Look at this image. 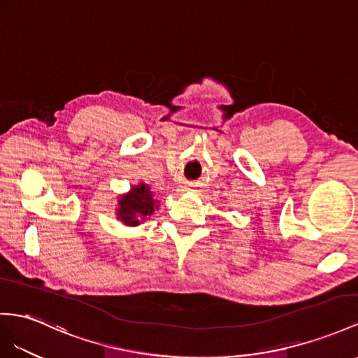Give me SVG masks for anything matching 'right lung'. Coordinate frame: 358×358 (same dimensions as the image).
<instances>
[{"label": "right lung", "mask_w": 358, "mask_h": 358, "mask_svg": "<svg viewBox=\"0 0 358 358\" xmlns=\"http://www.w3.org/2000/svg\"><path fill=\"white\" fill-rule=\"evenodd\" d=\"M154 195L146 185L134 186L128 195L119 198L117 216L125 225H139L154 212Z\"/></svg>", "instance_id": "right-lung-1"}]
</instances>
